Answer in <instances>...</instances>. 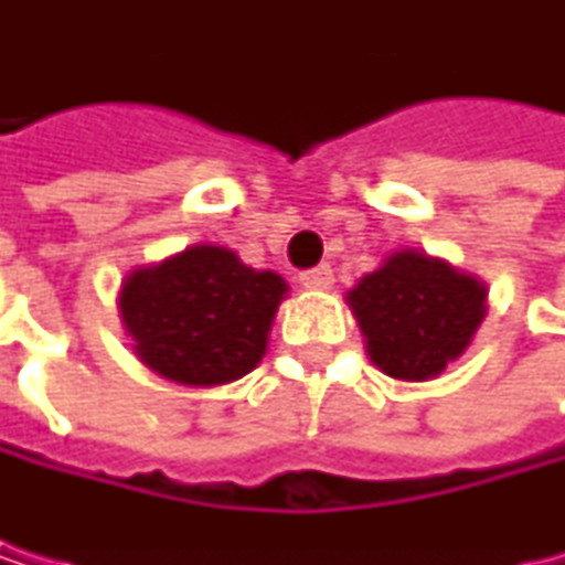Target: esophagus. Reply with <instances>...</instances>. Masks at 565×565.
I'll return each mask as SVG.
<instances>
[{
	"label": "esophagus",
	"mask_w": 565,
	"mask_h": 565,
	"mask_svg": "<svg viewBox=\"0 0 565 565\" xmlns=\"http://www.w3.org/2000/svg\"><path fill=\"white\" fill-rule=\"evenodd\" d=\"M331 282H335V276H331L328 265H318V268H307L300 276V286L303 289H331Z\"/></svg>",
	"instance_id": "1"
}]
</instances>
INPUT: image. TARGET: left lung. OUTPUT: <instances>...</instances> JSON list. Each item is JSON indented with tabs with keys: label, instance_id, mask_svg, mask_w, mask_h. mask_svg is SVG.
Masks as SVG:
<instances>
[{
	"label": "left lung",
	"instance_id": "left-lung-1",
	"mask_svg": "<svg viewBox=\"0 0 565 565\" xmlns=\"http://www.w3.org/2000/svg\"><path fill=\"white\" fill-rule=\"evenodd\" d=\"M366 352L387 377L429 381L468 349L486 318V286L419 250H395L349 289Z\"/></svg>",
	"mask_w": 565,
	"mask_h": 565
}]
</instances>
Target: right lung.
Returning a JSON list of instances; mask_svg holds the SVG:
<instances>
[{
	"mask_svg": "<svg viewBox=\"0 0 565 565\" xmlns=\"http://www.w3.org/2000/svg\"><path fill=\"white\" fill-rule=\"evenodd\" d=\"M286 297L276 271L247 268L234 250L195 244L121 286V321L139 360L178 384H230L250 374Z\"/></svg>",
	"mask_w": 565,
	"mask_h": 565,
	"instance_id": "obj_1",
	"label": "right lung"
}]
</instances>
